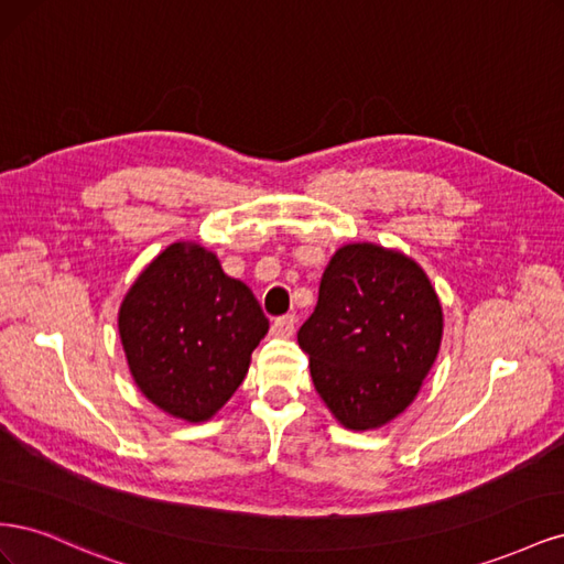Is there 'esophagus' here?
<instances>
[{
  "mask_svg": "<svg viewBox=\"0 0 564 564\" xmlns=\"http://www.w3.org/2000/svg\"><path fill=\"white\" fill-rule=\"evenodd\" d=\"M294 332H296V315H292V313H286L272 322V334L275 336L289 338V336H294Z\"/></svg>",
  "mask_w": 564,
  "mask_h": 564,
  "instance_id": "1",
  "label": "esophagus"
}]
</instances>
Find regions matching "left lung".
I'll return each instance as SVG.
<instances>
[{
	"label": "left lung",
	"mask_w": 564,
	"mask_h": 564,
	"mask_svg": "<svg viewBox=\"0 0 564 564\" xmlns=\"http://www.w3.org/2000/svg\"><path fill=\"white\" fill-rule=\"evenodd\" d=\"M442 340V305L425 272L400 251L340 247L299 329L311 377L352 431L379 429L412 404Z\"/></svg>",
	"instance_id": "left-lung-1"
}]
</instances>
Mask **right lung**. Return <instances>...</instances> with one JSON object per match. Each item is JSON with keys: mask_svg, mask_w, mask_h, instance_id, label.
Instances as JSON below:
<instances>
[{"mask_svg": "<svg viewBox=\"0 0 564 564\" xmlns=\"http://www.w3.org/2000/svg\"><path fill=\"white\" fill-rule=\"evenodd\" d=\"M265 332L268 317L251 289L197 245L166 247L119 308L135 386L185 421H207L230 400Z\"/></svg>", "mask_w": 564, "mask_h": 564, "instance_id": "obj_1", "label": "right lung"}]
</instances>
